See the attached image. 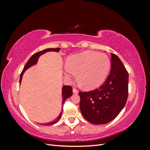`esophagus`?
Listing matches in <instances>:
<instances>
[{
	"mask_svg": "<svg viewBox=\"0 0 150 150\" xmlns=\"http://www.w3.org/2000/svg\"><path fill=\"white\" fill-rule=\"evenodd\" d=\"M72 91H73L74 94H78V91L76 89H75V88H74L73 89H72Z\"/></svg>",
	"mask_w": 150,
	"mask_h": 150,
	"instance_id": "34e87169",
	"label": "esophagus"
}]
</instances>
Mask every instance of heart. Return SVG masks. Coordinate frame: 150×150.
<instances>
[{
	"label": "heart",
	"mask_w": 150,
	"mask_h": 150,
	"mask_svg": "<svg viewBox=\"0 0 150 150\" xmlns=\"http://www.w3.org/2000/svg\"><path fill=\"white\" fill-rule=\"evenodd\" d=\"M111 61L105 54L87 51L71 56L64 67L67 79L76 78L78 72L79 84L93 89L100 86L110 73Z\"/></svg>",
	"instance_id": "b5f03b06"
}]
</instances>
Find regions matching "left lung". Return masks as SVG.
<instances>
[{"instance_id":"left-lung-1","label":"left lung","mask_w":150,"mask_h":150,"mask_svg":"<svg viewBox=\"0 0 150 150\" xmlns=\"http://www.w3.org/2000/svg\"><path fill=\"white\" fill-rule=\"evenodd\" d=\"M110 75L100 87L79 92V108L84 118L94 125L111 121L124 108L128 94L129 74L120 59L111 53Z\"/></svg>"}]
</instances>
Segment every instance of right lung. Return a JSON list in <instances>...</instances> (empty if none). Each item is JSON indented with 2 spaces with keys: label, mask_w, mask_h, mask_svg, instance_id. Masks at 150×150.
<instances>
[{
  "label": "right lung",
  "mask_w": 150,
  "mask_h": 150,
  "mask_svg": "<svg viewBox=\"0 0 150 150\" xmlns=\"http://www.w3.org/2000/svg\"><path fill=\"white\" fill-rule=\"evenodd\" d=\"M61 49L60 48H48V49H46L43 50V51H40L39 52H38L35 53L34 54H33V56L30 57V58L29 59V61H28V62L26 63L25 65L24 66V67L23 70H22L21 76H20V80H19V84H21V81L22 79V76H23V74L25 72V71L30 68L31 66H33L35 64H36L38 63L39 58L40 56H42V54L46 53L47 52H50V51H54V52H58L59 51V50ZM72 94V89L71 88V86H66L64 85L62 86V105L63 106L64 104L65 101L67 98H69V97H71ZM62 112V110H61V112H60V114L59 115V116L56 117V118L53 120L52 121L47 122V123L44 124V126H49V125H52L56 123V122L60 120L61 117V115ZM40 125H43L40 123Z\"/></svg>",
  "instance_id": "1"
}]
</instances>
